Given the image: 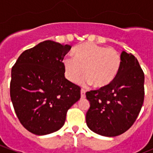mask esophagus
<instances>
[{"label": "esophagus", "mask_w": 153, "mask_h": 153, "mask_svg": "<svg viewBox=\"0 0 153 153\" xmlns=\"http://www.w3.org/2000/svg\"><path fill=\"white\" fill-rule=\"evenodd\" d=\"M80 94H81V98H85L86 97V90L84 89H82L80 91Z\"/></svg>", "instance_id": "esophagus-1"}]
</instances>
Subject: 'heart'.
Masks as SVG:
<instances>
[{
  "mask_svg": "<svg viewBox=\"0 0 153 153\" xmlns=\"http://www.w3.org/2000/svg\"><path fill=\"white\" fill-rule=\"evenodd\" d=\"M121 66V56L113 48H106L91 42L77 46L73 58L63 60L66 77L74 83H79L83 76L86 82L95 87L108 86L117 77Z\"/></svg>",
  "mask_w": 153,
  "mask_h": 153,
  "instance_id": "1",
  "label": "heart"
}]
</instances>
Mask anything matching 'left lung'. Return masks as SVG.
Returning a JSON list of instances; mask_svg holds the SVG:
<instances>
[{"label": "left lung", "instance_id": "1", "mask_svg": "<svg viewBox=\"0 0 153 153\" xmlns=\"http://www.w3.org/2000/svg\"><path fill=\"white\" fill-rule=\"evenodd\" d=\"M117 77L108 86L86 93L90 101L87 126L97 134L113 137L132 126L144 101V73L132 53H121Z\"/></svg>", "mask_w": 153, "mask_h": 153}]
</instances>
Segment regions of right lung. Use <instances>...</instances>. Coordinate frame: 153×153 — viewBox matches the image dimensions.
Here are the masks:
<instances>
[{
    "mask_svg": "<svg viewBox=\"0 0 153 153\" xmlns=\"http://www.w3.org/2000/svg\"><path fill=\"white\" fill-rule=\"evenodd\" d=\"M70 49L45 40L24 51L12 67L13 109L23 126L33 134L59 130L67 110L80 98V87L64 76L63 60Z\"/></svg>",
    "mask_w": 153,
    "mask_h": 153,
    "instance_id": "obj_1",
    "label": "right lung"
}]
</instances>
